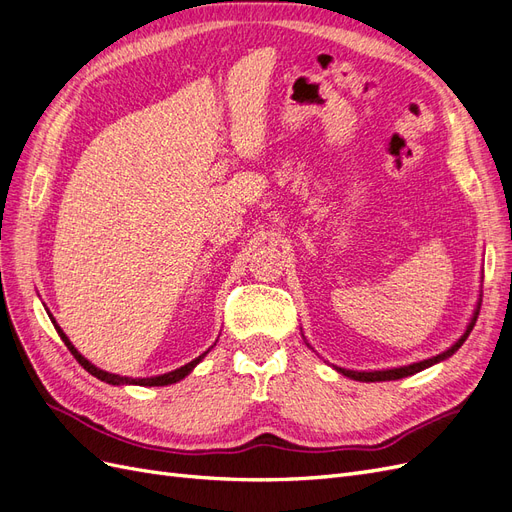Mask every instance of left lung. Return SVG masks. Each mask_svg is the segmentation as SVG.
<instances>
[{
  "instance_id": "left-lung-1",
  "label": "left lung",
  "mask_w": 512,
  "mask_h": 512,
  "mask_svg": "<svg viewBox=\"0 0 512 512\" xmlns=\"http://www.w3.org/2000/svg\"><path fill=\"white\" fill-rule=\"evenodd\" d=\"M478 312H480V305H478V309H476V314H474V318H472V322H470L468 331L461 335L459 342H457V344H453V346L448 348L446 352H442V354H438V356H433V359H427V361H421V363H414V365H406V367H397V369H384V371H350V369H339V371H342L344 376H348V378H354V380H361V382L399 380V378H406V376L418 374V371H421V369H427V367H431V365H436V363H440V361L448 359V356L455 354V352L461 348V344L466 342L468 335H470V333H472V329H474L476 318H478Z\"/></svg>"
}]
</instances>
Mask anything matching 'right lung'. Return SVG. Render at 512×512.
<instances>
[{
    "instance_id": "right-lung-1",
    "label": "right lung",
    "mask_w": 512,
    "mask_h": 512,
    "mask_svg": "<svg viewBox=\"0 0 512 512\" xmlns=\"http://www.w3.org/2000/svg\"><path fill=\"white\" fill-rule=\"evenodd\" d=\"M55 329H57V333H59V337L64 339V344L68 346V350L72 352V356L76 361H79V365L83 367V369H87L91 376H96L98 380H102V382H108V384H141V386H166V384H173V382H179L181 378H185L190 374V371L200 363V359H203V356L207 354H200L198 359H194V361H190L188 365H183V367H179V369H175V371H168V374H164V376H156V378H123V376H115V374H108V371H102V369H98V367H94L91 365L85 356H81L79 354V350H76L72 344H70V339L66 337V333L61 331L57 324H55Z\"/></svg>"
}]
</instances>
